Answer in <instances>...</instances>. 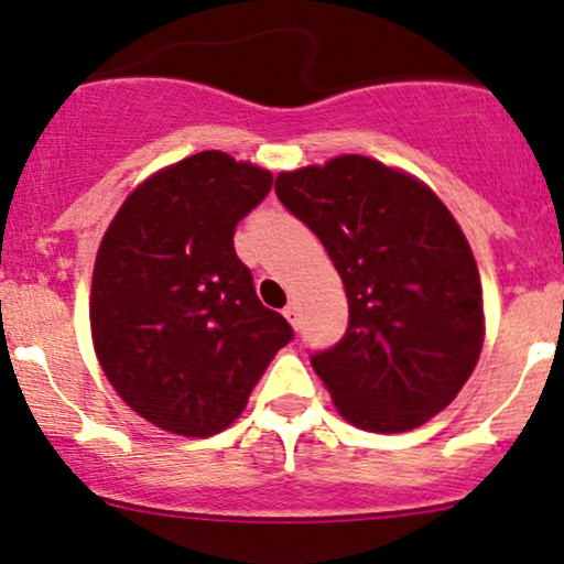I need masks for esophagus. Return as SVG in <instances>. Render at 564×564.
I'll list each match as a JSON object with an SVG mask.
<instances>
[{"label":"esophagus","mask_w":564,"mask_h":564,"mask_svg":"<svg viewBox=\"0 0 564 564\" xmlns=\"http://www.w3.org/2000/svg\"><path fill=\"white\" fill-rule=\"evenodd\" d=\"M283 315H286V321L291 323V326L300 328V323H302V318H300V307H296L294 302H291V304H286V307H283Z\"/></svg>","instance_id":"esophagus-1"}]
</instances>
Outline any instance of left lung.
Here are the masks:
<instances>
[{
    "mask_svg": "<svg viewBox=\"0 0 564 564\" xmlns=\"http://www.w3.org/2000/svg\"><path fill=\"white\" fill-rule=\"evenodd\" d=\"M275 196L326 246L349 323L310 355L349 424L408 432L443 411L482 349V289L462 228L430 187L339 156L275 177Z\"/></svg>",
    "mask_w": 564,
    "mask_h": 564,
    "instance_id": "obj_1",
    "label": "left lung"
}]
</instances>
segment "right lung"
<instances>
[{
  "label": "right lung",
  "mask_w": 564,
  "mask_h": 564,
  "mask_svg": "<svg viewBox=\"0 0 564 564\" xmlns=\"http://www.w3.org/2000/svg\"><path fill=\"white\" fill-rule=\"evenodd\" d=\"M270 187L260 166L200 151L145 180L106 230L89 302L95 352L121 400L161 430H228L294 339L232 246Z\"/></svg>",
  "instance_id": "1"
}]
</instances>
